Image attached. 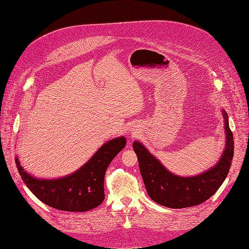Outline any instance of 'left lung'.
<instances>
[{
    "instance_id": "1",
    "label": "left lung",
    "mask_w": 249,
    "mask_h": 249,
    "mask_svg": "<svg viewBox=\"0 0 249 249\" xmlns=\"http://www.w3.org/2000/svg\"><path fill=\"white\" fill-rule=\"evenodd\" d=\"M225 129V148L215 166L195 177H178L165 168L161 162L140 142L133 143L146 191L161 206L182 209L197 206L219 189L230 171L233 157V138L227 112L222 110Z\"/></svg>"
}]
</instances>
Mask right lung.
<instances>
[{
	"label": "right lung",
	"mask_w": 249,
	"mask_h": 249,
	"mask_svg": "<svg viewBox=\"0 0 249 249\" xmlns=\"http://www.w3.org/2000/svg\"><path fill=\"white\" fill-rule=\"evenodd\" d=\"M125 143L124 137L106 142L80 169L56 179L36 178L20 166L18 157L16 163L29 190L43 203L61 211L86 212L104 201L105 173Z\"/></svg>",
	"instance_id": "1"
}]
</instances>
